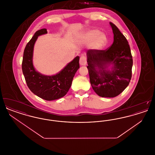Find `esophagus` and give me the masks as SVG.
Wrapping results in <instances>:
<instances>
[{"mask_svg": "<svg viewBox=\"0 0 155 155\" xmlns=\"http://www.w3.org/2000/svg\"><path fill=\"white\" fill-rule=\"evenodd\" d=\"M87 63V58L82 55L80 57V64L81 66H85Z\"/></svg>", "mask_w": 155, "mask_h": 155, "instance_id": "esophagus-1", "label": "esophagus"}]
</instances>
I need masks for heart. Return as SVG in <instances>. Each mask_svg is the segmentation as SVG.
<instances>
[{
  "mask_svg": "<svg viewBox=\"0 0 155 155\" xmlns=\"http://www.w3.org/2000/svg\"><path fill=\"white\" fill-rule=\"evenodd\" d=\"M77 42L81 44H89V47L93 51H100L105 46L107 38L104 34L98 30L86 31L80 34Z\"/></svg>",
  "mask_w": 155,
  "mask_h": 155,
  "instance_id": "1",
  "label": "heart"
}]
</instances>
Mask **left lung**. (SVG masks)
<instances>
[{"label": "left lung", "mask_w": 155, "mask_h": 155, "mask_svg": "<svg viewBox=\"0 0 155 155\" xmlns=\"http://www.w3.org/2000/svg\"><path fill=\"white\" fill-rule=\"evenodd\" d=\"M110 24L114 34L113 44L104 51L90 49L87 52L91 86L97 95L104 97L118 96L128 87L132 77L130 45L118 28L112 22Z\"/></svg>", "instance_id": "obj_1"}]
</instances>
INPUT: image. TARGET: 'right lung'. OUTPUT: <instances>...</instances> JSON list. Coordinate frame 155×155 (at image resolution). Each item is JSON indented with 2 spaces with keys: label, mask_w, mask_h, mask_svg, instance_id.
Masks as SVG:
<instances>
[{
  "label": "right lung",
  "mask_w": 155,
  "mask_h": 155,
  "mask_svg": "<svg viewBox=\"0 0 155 155\" xmlns=\"http://www.w3.org/2000/svg\"><path fill=\"white\" fill-rule=\"evenodd\" d=\"M47 30H38L27 44L23 54L22 73L30 91L46 101H53L66 95L75 74L80 68V57L77 56L58 74L45 75L37 71L32 63L34 44L38 37L47 34Z\"/></svg>",
  "instance_id": "add662e5"
}]
</instances>
